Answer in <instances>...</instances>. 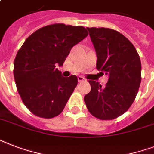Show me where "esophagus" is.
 Wrapping results in <instances>:
<instances>
[{
	"mask_svg": "<svg viewBox=\"0 0 154 154\" xmlns=\"http://www.w3.org/2000/svg\"><path fill=\"white\" fill-rule=\"evenodd\" d=\"M77 80H78V82H84V81H85V79L83 77H82V76L77 77Z\"/></svg>",
	"mask_w": 154,
	"mask_h": 154,
	"instance_id": "1",
	"label": "esophagus"
}]
</instances>
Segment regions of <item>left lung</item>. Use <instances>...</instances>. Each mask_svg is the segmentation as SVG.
Listing matches in <instances>:
<instances>
[{
    "instance_id": "left-lung-1",
    "label": "left lung",
    "mask_w": 154,
    "mask_h": 154,
    "mask_svg": "<svg viewBox=\"0 0 154 154\" xmlns=\"http://www.w3.org/2000/svg\"><path fill=\"white\" fill-rule=\"evenodd\" d=\"M97 54V69L109 77L105 86L89 81L84 97L94 117L112 120L125 112L136 97L141 81L140 57L124 35L107 28H86Z\"/></svg>"
}]
</instances>
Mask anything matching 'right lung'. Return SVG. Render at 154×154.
<instances>
[{"label": "right lung", "instance_id": "right-lung-1", "mask_svg": "<svg viewBox=\"0 0 154 154\" xmlns=\"http://www.w3.org/2000/svg\"><path fill=\"white\" fill-rule=\"evenodd\" d=\"M88 36L82 26L53 24L41 28L25 40L14 60L13 74L25 105L40 117L62 112L77 85V77H62V66L75 45Z\"/></svg>", "mask_w": 154, "mask_h": 154}]
</instances>
